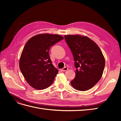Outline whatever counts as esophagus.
Masks as SVG:
<instances>
[{
    "label": "esophagus",
    "mask_w": 121,
    "mask_h": 121,
    "mask_svg": "<svg viewBox=\"0 0 121 121\" xmlns=\"http://www.w3.org/2000/svg\"><path fill=\"white\" fill-rule=\"evenodd\" d=\"M67 70H68V68L66 67H65L63 69H61V71H63V72H65V71H67Z\"/></svg>",
    "instance_id": "esophagus-1"
}]
</instances>
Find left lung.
I'll use <instances>...</instances> for the list:
<instances>
[{"label": "left lung", "instance_id": "obj_1", "mask_svg": "<svg viewBox=\"0 0 121 121\" xmlns=\"http://www.w3.org/2000/svg\"><path fill=\"white\" fill-rule=\"evenodd\" d=\"M64 37L76 68L71 85L79 91L89 90L99 81L103 74L105 66L103 54L96 44L86 36L69 35Z\"/></svg>", "mask_w": 121, "mask_h": 121}]
</instances>
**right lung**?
Wrapping results in <instances>:
<instances>
[{
  "label": "right lung",
  "instance_id": "1",
  "mask_svg": "<svg viewBox=\"0 0 121 121\" xmlns=\"http://www.w3.org/2000/svg\"><path fill=\"white\" fill-rule=\"evenodd\" d=\"M63 39L60 35L46 33L35 35L26 43L19 66L25 80L33 88L42 90L52 84L58 71L50 59L49 50Z\"/></svg>",
  "mask_w": 121,
  "mask_h": 121
}]
</instances>
